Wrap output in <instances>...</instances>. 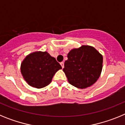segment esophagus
Listing matches in <instances>:
<instances>
[{
	"label": "esophagus",
	"mask_w": 125,
	"mask_h": 125,
	"mask_svg": "<svg viewBox=\"0 0 125 125\" xmlns=\"http://www.w3.org/2000/svg\"><path fill=\"white\" fill-rule=\"evenodd\" d=\"M60 64L61 65L62 68H63L64 66V62H61V63H60Z\"/></svg>",
	"instance_id": "obj_1"
}]
</instances>
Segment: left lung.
<instances>
[{
    "label": "left lung",
    "mask_w": 125,
    "mask_h": 125,
    "mask_svg": "<svg viewBox=\"0 0 125 125\" xmlns=\"http://www.w3.org/2000/svg\"><path fill=\"white\" fill-rule=\"evenodd\" d=\"M63 71L68 81L76 88L84 89L99 78L103 67V56L93 47L83 46L68 54Z\"/></svg>",
    "instance_id": "left-lung-1"
}]
</instances>
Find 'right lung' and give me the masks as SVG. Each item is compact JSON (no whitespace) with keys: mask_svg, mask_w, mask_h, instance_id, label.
<instances>
[{"mask_svg":"<svg viewBox=\"0 0 125 125\" xmlns=\"http://www.w3.org/2000/svg\"><path fill=\"white\" fill-rule=\"evenodd\" d=\"M60 69V64L47 52L30 54L21 64V73L24 79L30 86L36 88L47 86Z\"/></svg>","mask_w":125,"mask_h":125,"instance_id":"obj_1","label":"right lung"}]
</instances>
